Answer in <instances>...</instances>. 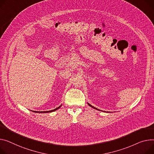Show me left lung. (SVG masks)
<instances>
[{
  "label": "left lung",
  "mask_w": 154,
  "mask_h": 154,
  "mask_svg": "<svg viewBox=\"0 0 154 154\" xmlns=\"http://www.w3.org/2000/svg\"><path fill=\"white\" fill-rule=\"evenodd\" d=\"M88 103V105H89V106H91V108H94V109H97V110H99V111H100V109H97V108H95V107H94V106H91V105H90V104H89V103Z\"/></svg>",
  "instance_id": "obj_1"
}]
</instances>
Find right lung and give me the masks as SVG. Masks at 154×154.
<instances>
[{"instance_id": "add662e5", "label": "right lung", "mask_w": 154, "mask_h": 154, "mask_svg": "<svg viewBox=\"0 0 154 154\" xmlns=\"http://www.w3.org/2000/svg\"><path fill=\"white\" fill-rule=\"evenodd\" d=\"M61 105H60L59 107H57V108H55V109H53V110H50V111H33V112H39V113H44V112H53V111H56L57 109H58L60 106H61Z\"/></svg>"}]
</instances>
